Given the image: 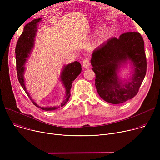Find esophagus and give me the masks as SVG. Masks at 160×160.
Listing matches in <instances>:
<instances>
[{
    "instance_id": "34e87169",
    "label": "esophagus",
    "mask_w": 160,
    "mask_h": 160,
    "mask_svg": "<svg viewBox=\"0 0 160 160\" xmlns=\"http://www.w3.org/2000/svg\"><path fill=\"white\" fill-rule=\"evenodd\" d=\"M83 66L85 68H88L90 66V62H89L88 58H85L83 59Z\"/></svg>"
}]
</instances>
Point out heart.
<instances>
[{
    "label": "heart",
    "instance_id": "obj_1",
    "mask_svg": "<svg viewBox=\"0 0 160 160\" xmlns=\"http://www.w3.org/2000/svg\"><path fill=\"white\" fill-rule=\"evenodd\" d=\"M107 35H108V32L106 30L104 29L102 30L101 31V32L99 33V35H98V38L93 42L92 44V48L93 49H96L98 46L102 43L104 42V40L107 37Z\"/></svg>",
    "mask_w": 160,
    "mask_h": 160
}]
</instances>
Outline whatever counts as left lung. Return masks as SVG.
<instances>
[{"label":"left lung","instance_id":"8db88e82","mask_svg":"<svg viewBox=\"0 0 160 160\" xmlns=\"http://www.w3.org/2000/svg\"><path fill=\"white\" fill-rule=\"evenodd\" d=\"M129 60L132 77L124 84L117 74ZM96 73L95 84L100 97L111 104H121L138 94L145 77L147 61L143 38L139 32H127L113 37L96 48L90 59Z\"/></svg>","mask_w":160,"mask_h":160}]
</instances>
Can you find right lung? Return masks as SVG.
Returning <instances> with one entry per match:
<instances>
[{"label": "right lung", "instance_id": "right-lung-1", "mask_svg": "<svg viewBox=\"0 0 160 160\" xmlns=\"http://www.w3.org/2000/svg\"><path fill=\"white\" fill-rule=\"evenodd\" d=\"M42 18L35 19L25 25L24 30L19 37L16 46V70L17 75L19 82L21 87L25 91L26 94L29 97L33 104L37 107L45 111H53L59 108V106L54 107H40L35 102L33 99L32 98L28 92L25 86V82L24 79L25 74V66H23L27 61V58L30 54L32 50L34 47L35 37L37 32V22L41 21ZM82 66L78 61L73 62L69 64L64 66L61 73V81L66 89V96L64 101L60 104L61 107L64 106L70 98V89L72 86V83L76 79V78L82 72Z\"/></svg>", "mask_w": 160, "mask_h": 160}]
</instances>
